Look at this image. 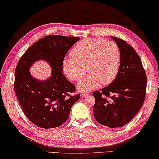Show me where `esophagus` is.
Returning <instances> with one entry per match:
<instances>
[{
    "label": "esophagus",
    "instance_id": "esophagus-1",
    "mask_svg": "<svg viewBox=\"0 0 159 159\" xmlns=\"http://www.w3.org/2000/svg\"><path fill=\"white\" fill-rule=\"evenodd\" d=\"M88 95H89V93H87V92H82L81 93L82 97H86V96H87Z\"/></svg>",
    "mask_w": 159,
    "mask_h": 159
}]
</instances>
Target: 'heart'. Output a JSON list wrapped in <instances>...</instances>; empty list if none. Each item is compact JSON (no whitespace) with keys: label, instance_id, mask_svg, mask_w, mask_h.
I'll list each match as a JSON object with an SVG mask.
<instances>
[{"label":"heart","instance_id":"b5f03b06","mask_svg":"<svg viewBox=\"0 0 159 159\" xmlns=\"http://www.w3.org/2000/svg\"><path fill=\"white\" fill-rule=\"evenodd\" d=\"M72 58L63 61V70L72 81H79L78 90L84 92L93 90L99 84L112 83L118 74L121 54L117 44L102 38H87L72 48ZM87 68H85V66Z\"/></svg>","mask_w":159,"mask_h":159}]
</instances>
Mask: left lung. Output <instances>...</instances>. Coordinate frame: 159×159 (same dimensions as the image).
<instances>
[{
	"instance_id": "left-lung-1",
	"label": "left lung",
	"mask_w": 159,
	"mask_h": 159,
	"mask_svg": "<svg viewBox=\"0 0 159 159\" xmlns=\"http://www.w3.org/2000/svg\"><path fill=\"white\" fill-rule=\"evenodd\" d=\"M111 38L118 45L121 54L118 74L110 84L94 91L93 95L96 100L93 105L96 120L113 129L129 123L141 109L145 98L147 77L134 49L123 40Z\"/></svg>"
}]
</instances>
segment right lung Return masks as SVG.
<instances>
[{
  "mask_svg": "<svg viewBox=\"0 0 159 159\" xmlns=\"http://www.w3.org/2000/svg\"><path fill=\"white\" fill-rule=\"evenodd\" d=\"M79 37L48 35L30 46L15 69V93L25 115L43 129H53L68 119L71 107L80 95L70 96L73 84L64 76L63 61ZM38 60L46 61L52 70L51 76L40 80L32 76L30 68Z\"/></svg>",
  "mask_w": 159,
  "mask_h": 159,
  "instance_id": "1",
  "label": "right lung"
}]
</instances>
